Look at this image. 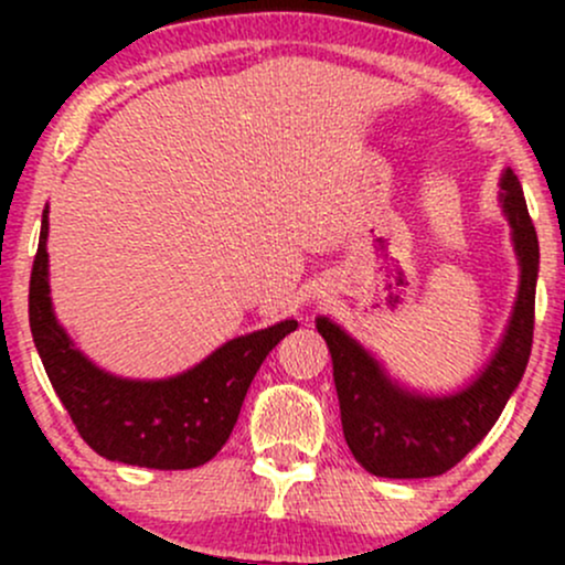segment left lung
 I'll list each match as a JSON object with an SVG mask.
<instances>
[{
    "mask_svg": "<svg viewBox=\"0 0 565 565\" xmlns=\"http://www.w3.org/2000/svg\"><path fill=\"white\" fill-rule=\"evenodd\" d=\"M47 236L50 206H44L29 284V323L44 372L79 436L100 457L138 468L191 470L210 462L228 440L265 355L295 332L297 321L223 342L172 377H119L76 348L57 321Z\"/></svg>",
    "mask_w": 565,
    "mask_h": 565,
    "instance_id": "obj_1",
    "label": "left lung"
}]
</instances>
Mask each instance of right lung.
Instances as JSON below:
<instances>
[{
  "instance_id": "1",
  "label": "right lung",
  "mask_w": 565,
  "mask_h": 565,
  "mask_svg": "<svg viewBox=\"0 0 565 565\" xmlns=\"http://www.w3.org/2000/svg\"><path fill=\"white\" fill-rule=\"evenodd\" d=\"M518 257V295L502 340L481 372L451 395H419L387 377L369 350L340 323L319 319V334L332 353L342 433L372 476H440L481 440L526 372L534 337V297L540 276V242L523 191L502 196Z\"/></svg>"
}]
</instances>
